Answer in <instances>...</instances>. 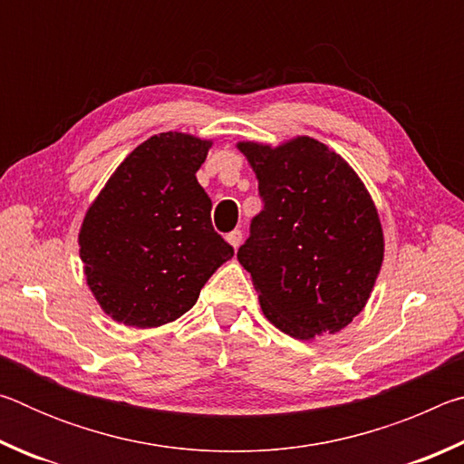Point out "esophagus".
I'll use <instances>...</instances> for the list:
<instances>
[{
  "label": "esophagus",
  "mask_w": 464,
  "mask_h": 464,
  "mask_svg": "<svg viewBox=\"0 0 464 464\" xmlns=\"http://www.w3.org/2000/svg\"><path fill=\"white\" fill-rule=\"evenodd\" d=\"M241 231L239 229H235V231H231L229 235H227V241H229L231 243V246H233V249H237L239 246H241Z\"/></svg>",
  "instance_id": "34e87169"
}]
</instances>
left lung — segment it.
I'll use <instances>...</instances> for the list:
<instances>
[{"label": "left lung", "instance_id": "obj_1", "mask_svg": "<svg viewBox=\"0 0 464 464\" xmlns=\"http://www.w3.org/2000/svg\"><path fill=\"white\" fill-rule=\"evenodd\" d=\"M264 208L237 251L280 332L311 340L354 319L381 272L379 213L356 171L311 137L239 143Z\"/></svg>", "mask_w": 464, "mask_h": 464}]
</instances>
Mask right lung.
Wrapping results in <instances>:
<instances>
[{
	"mask_svg": "<svg viewBox=\"0 0 464 464\" xmlns=\"http://www.w3.org/2000/svg\"><path fill=\"white\" fill-rule=\"evenodd\" d=\"M210 140L161 132L124 160L85 213L80 256L93 296L129 327L184 315L233 247L196 179Z\"/></svg>",
	"mask_w": 464,
	"mask_h": 464,
	"instance_id": "add662e5",
	"label": "right lung"
}]
</instances>
